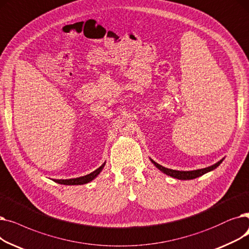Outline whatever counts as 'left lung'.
I'll use <instances>...</instances> for the list:
<instances>
[{"label":"left lung","instance_id":"1","mask_svg":"<svg viewBox=\"0 0 249 249\" xmlns=\"http://www.w3.org/2000/svg\"><path fill=\"white\" fill-rule=\"evenodd\" d=\"M152 163L155 164V166L160 169L162 172H164L165 174H167L169 176H172L174 177V178H177V179H181V180H188V179H194V178H196V177L203 175L213 169L217 168L219 165L222 163L223 160H220L218 163H216L215 165H213V166H210V167H207V168H204V169H197V170H194V171H179V170H173V169H168V168H165L163 166H161L160 164L156 163L155 161L151 160Z\"/></svg>","mask_w":249,"mask_h":249}]
</instances>
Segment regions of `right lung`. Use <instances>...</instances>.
Segmentation results:
<instances>
[{"label":"right lung","mask_w":249,"mask_h":249,"mask_svg":"<svg viewBox=\"0 0 249 249\" xmlns=\"http://www.w3.org/2000/svg\"><path fill=\"white\" fill-rule=\"evenodd\" d=\"M105 163H103L101 166L96 169L95 171L91 172L88 175L85 176H81V177H77V178H72V179H54L53 181H55L56 183H60V184H66V185H78V184H85L91 180H93L95 177L101 172V170L103 169Z\"/></svg>","instance_id":"obj_1"}]
</instances>
